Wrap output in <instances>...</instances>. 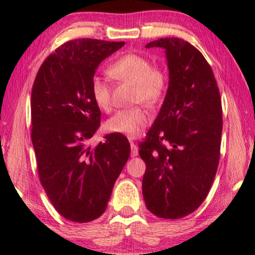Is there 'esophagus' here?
<instances>
[{
  "label": "esophagus",
  "mask_w": 255,
  "mask_h": 255,
  "mask_svg": "<svg viewBox=\"0 0 255 255\" xmlns=\"http://www.w3.org/2000/svg\"><path fill=\"white\" fill-rule=\"evenodd\" d=\"M130 150H131V157H135L138 155V147L137 145L133 143V141H130Z\"/></svg>",
  "instance_id": "1"
}]
</instances>
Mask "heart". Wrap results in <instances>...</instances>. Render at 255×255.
Listing matches in <instances>:
<instances>
[{"instance_id":"heart-1","label":"heart","mask_w":255,"mask_h":255,"mask_svg":"<svg viewBox=\"0 0 255 255\" xmlns=\"http://www.w3.org/2000/svg\"><path fill=\"white\" fill-rule=\"evenodd\" d=\"M116 79L135 84L133 102L149 107L163 101L170 83L169 73L161 66H153L152 60L144 55L128 53L119 57L109 68ZM91 96L96 105L103 111L111 110V86L106 79L94 76L91 81ZM152 115L143 107L123 109L112 116L107 126L114 132L129 138H136L148 126Z\"/></svg>"}]
</instances>
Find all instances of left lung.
Wrapping results in <instances>:
<instances>
[{
    "label": "left lung",
    "mask_w": 255,
    "mask_h": 255,
    "mask_svg": "<svg viewBox=\"0 0 255 255\" xmlns=\"http://www.w3.org/2000/svg\"><path fill=\"white\" fill-rule=\"evenodd\" d=\"M146 47L165 49L170 83L157 118L138 145L146 164L143 196L155 216L179 219L199 208L217 172L221 93L208 62L190 42L161 38Z\"/></svg>",
    "instance_id": "left-lung-1"
}]
</instances>
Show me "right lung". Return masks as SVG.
<instances>
[{"instance_id": "add662e5", "label": "right lung", "mask_w": 255, "mask_h": 255, "mask_svg": "<svg viewBox=\"0 0 255 255\" xmlns=\"http://www.w3.org/2000/svg\"><path fill=\"white\" fill-rule=\"evenodd\" d=\"M124 41L90 38L59 46L41 64L31 91V140L38 174L60 216L74 223L105 213L116 180L130 154L122 133L106 135L90 146L101 111L91 96V81L103 59Z\"/></svg>"}]
</instances>
